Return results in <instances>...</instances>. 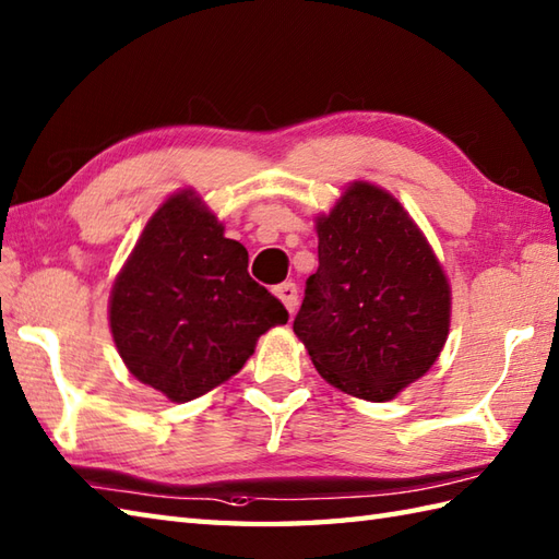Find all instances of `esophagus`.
Returning <instances> with one entry per match:
<instances>
[{
  "label": "esophagus",
  "mask_w": 559,
  "mask_h": 559,
  "mask_svg": "<svg viewBox=\"0 0 559 559\" xmlns=\"http://www.w3.org/2000/svg\"><path fill=\"white\" fill-rule=\"evenodd\" d=\"M273 293H276V298L286 305V310L293 314L295 310H298V286H295L293 281H286L281 283V286L273 288Z\"/></svg>",
  "instance_id": "esophagus-1"
}]
</instances>
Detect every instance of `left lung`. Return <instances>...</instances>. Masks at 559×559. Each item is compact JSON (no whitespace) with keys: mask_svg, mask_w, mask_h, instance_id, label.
I'll use <instances>...</instances> for the list:
<instances>
[{"mask_svg":"<svg viewBox=\"0 0 559 559\" xmlns=\"http://www.w3.org/2000/svg\"><path fill=\"white\" fill-rule=\"evenodd\" d=\"M319 269L293 331L329 384L391 401L444 348L451 288L408 211L370 182H353L317 218Z\"/></svg>","mask_w":559,"mask_h":559,"instance_id":"8db88e82","label":"left lung"}]
</instances>
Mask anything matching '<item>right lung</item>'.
<instances>
[{
	"instance_id": "1",
	"label": "right lung",
	"mask_w": 559,
	"mask_h": 559,
	"mask_svg": "<svg viewBox=\"0 0 559 559\" xmlns=\"http://www.w3.org/2000/svg\"><path fill=\"white\" fill-rule=\"evenodd\" d=\"M247 261L192 189L153 213L110 293L115 346L139 382L192 401L228 382L257 338L288 322Z\"/></svg>"
}]
</instances>
